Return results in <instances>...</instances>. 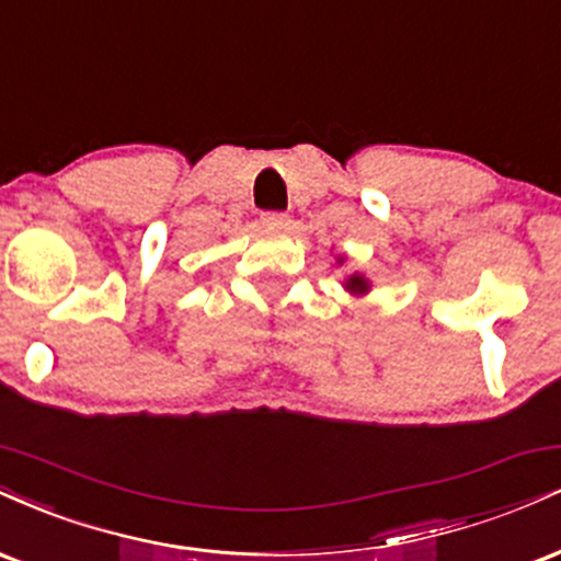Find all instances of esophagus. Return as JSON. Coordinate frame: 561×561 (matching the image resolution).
Returning <instances> with one entry per match:
<instances>
[{
	"mask_svg": "<svg viewBox=\"0 0 561 561\" xmlns=\"http://www.w3.org/2000/svg\"><path fill=\"white\" fill-rule=\"evenodd\" d=\"M261 221L266 224V227H276V229L289 227V216L282 214V210H266V214H261Z\"/></svg>",
	"mask_w": 561,
	"mask_h": 561,
	"instance_id": "esophagus-1",
	"label": "esophagus"
}]
</instances>
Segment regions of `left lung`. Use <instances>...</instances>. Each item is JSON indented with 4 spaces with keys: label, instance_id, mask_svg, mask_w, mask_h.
Wrapping results in <instances>:
<instances>
[{
    "label": "left lung",
    "instance_id": "left-lung-1",
    "mask_svg": "<svg viewBox=\"0 0 561 561\" xmlns=\"http://www.w3.org/2000/svg\"><path fill=\"white\" fill-rule=\"evenodd\" d=\"M337 263H343V259H337ZM347 293L351 295H364V293H369V279H366L364 274H351L345 279V285H343Z\"/></svg>",
    "mask_w": 561,
    "mask_h": 561
}]
</instances>
